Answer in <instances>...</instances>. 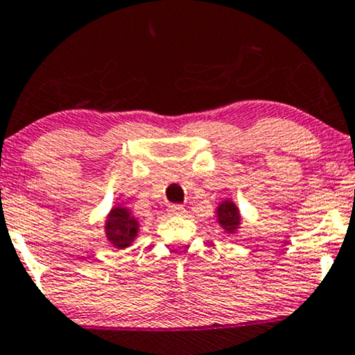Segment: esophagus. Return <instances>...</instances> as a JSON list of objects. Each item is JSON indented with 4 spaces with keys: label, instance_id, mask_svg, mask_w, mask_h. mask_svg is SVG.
Returning <instances> with one entry per match:
<instances>
[{
    "label": "esophagus",
    "instance_id": "esophagus-1",
    "mask_svg": "<svg viewBox=\"0 0 355 355\" xmlns=\"http://www.w3.org/2000/svg\"><path fill=\"white\" fill-rule=\"evenodd\" d=\"M167 213L171 214V216H182V214L186 213L184 206L181 205H171L169 208H167Z\"/></svg>",
    "mask_w": 355,
    "mask_h": 355
}]
</instances>
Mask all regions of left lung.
I'll list each match as a JSON object with an SVG mask.
<instances>
[{
	"label": "left lung",
	"mask_w": 355,
	"mask_h": 355,
	"mask_svg": "<svg viewBox=\"0 0 355 355\" xmlns=\"http://www.w3.org/2000/svg\"><path fill=\"white\" fill-rule=\"evenodd\" d=\"M214 213H216V221L220 223L223 231H226L230 236L238 233V230H240L241 226V213L233 199H223Z\"/></svg>",
	"instance_id": "8db88e82"
}]
</instances>
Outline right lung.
Here are the masks:
<instances>
[{
    "label": "right lung",
    "instance_id": "add662e5",
    "mask_svg": "<svg viewBox=\"0 0 355 355\" xmlns=\"http://www.w3.org/2000/svg\"><path fill=\"white\" fill-rule=\"evenodd\" d=\"M141 223L124 205H115L103 221V233L107 241L117 250H125L139 236Z\"/></svg>",
    "mask_w": 355,
    "mask_h": 355
}]
</instances>
